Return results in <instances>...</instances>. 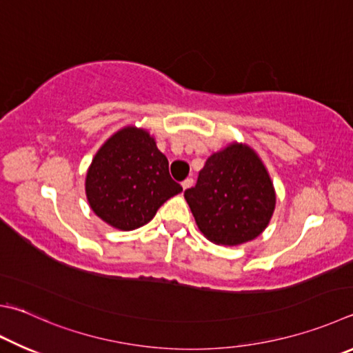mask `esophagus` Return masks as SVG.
<instances>
[{"mask_svg": "<svg viewBox=\"0 0 353 353\" xmlns=\"http://www.w3.org/2000/svg\"><path fill=\"white\" fill-rule=\"evenodd\" d=\"M191 185H193V179H185V181L182 182V188H183V191L185 190H188Z\"/></svg>", "mask_w": 353, "mask_h": 353, "instance_id": "1", "label": "esophagus"}]
</instances>
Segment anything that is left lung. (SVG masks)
<instances>
[{
	"label": "left lung",
	"instance_id": "1",
	"mask_svg": "<svg viewBox=\"0 0 353 353\" xmlns=\"http://www.w3.org/2000/svg\"><path fill=\"white\" fill-rule=\"evenodd\" d=\"M201 233L216 245L253 241L270 222L276 191L262 159L247 143L232 142L216 151L185 191Z\"/></svg>",
	"mask_w": 353,
	"mask_h": 353
}]
</instances>
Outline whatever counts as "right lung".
I'll return each mask as SVG.
<instances>
[{"instance_id": "add662e5", "label": "right lung", "mask_w": 353, "mask_h": 353, "mask_svg": "<svg viewBox=\"0 0 353 353\" xmlns=\"http://www.w3.org/2000/svg\"><path fill=\"white\" fill-rule=\"evenodd\" d=\"M86 199L101 221L121 232L143 227L182 187L168 171L154 136L128 125L95 152L85 181Z\"/></svg>"}]
</instances>
